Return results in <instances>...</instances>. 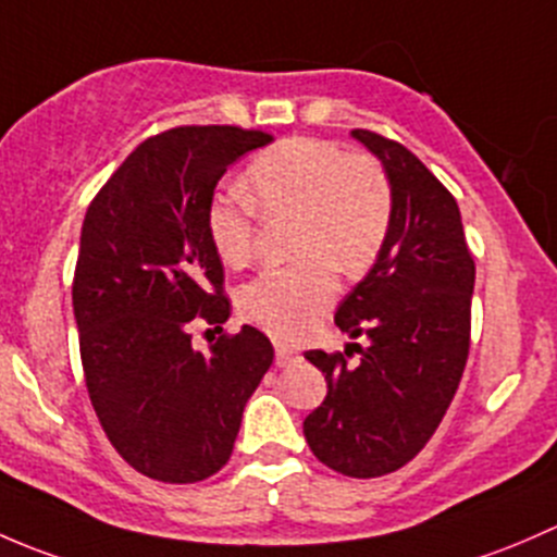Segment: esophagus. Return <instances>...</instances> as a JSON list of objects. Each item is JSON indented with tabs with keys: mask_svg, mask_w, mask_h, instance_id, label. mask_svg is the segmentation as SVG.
Wrapping results in <instances>:
<instances>
[{
	"mask_svg": "<svg viewBox=\"0 0 557 557\" xmlns=\"http://www.w3.org/2000/svg\"><path fill=\"white\" fill-rule=\"evenodd\" d=\"M295 362H300V354L292 351V348H284V346L276 348V364L278 367H289Z\"/></svg>",
	"mask_w": 557,
	"mask_h": 557,
	"instance_id": "obj_1",
	"label": "esophagus"
}]
</instances>
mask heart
<instances>
[{
    "label": "heart",
    "instance_id": "1",
    "mask_svg": "<svg viewBox=\"0 0 557 557\" xmlns=\"http://www.w3.org/2000/svg\"><path fill=\"white\" fill-rule=\"evenodd\" d=\"M244 190L249 200H211L206 233L227 268H244L257 251V211L271 220L295 216L292 255L300 260L240 286L238 313L278 341H300L335 300V268L357 276L386 246L392 180L372 154L292 136L251 160Z\"/></svg>",
    "mask_w": 557,
    "mask_h": 557
}]
</instances>
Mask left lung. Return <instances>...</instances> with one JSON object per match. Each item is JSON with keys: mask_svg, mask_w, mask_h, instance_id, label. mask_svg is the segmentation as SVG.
Wrapping results in <instances>:
<instances>
[{"mask_svg": "<svg viewBox=\"0 0 557 557\" xmlns=\"http://www.w3.org/2000/svg\"><path fill=\"white\" fill-rule=\"evenodd\" d=\"M351 136L381 158L394 220L372 271L335 313L343 332L370 343L306 351L326 397L302 434L321 463L364 480L412 461L450 407L469 357L474 260L448 187L399 141L367 128ZM354 350L360 359L348 366Z\"/></svg>", "mask_w": 557, "mask_h": 557, "instance_id": "obj_1", "label": "left lung"}]
</instances>
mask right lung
<instances>
[{
	"label": "right lung",
	"instance_id": "1",
	"mask_svg": "<svg viewBox=\"0 0 557 557\" xmlns=\"http://www.w3.org/2000/svg\"><path fill=\"white\" fill-rule=\"evenodd\" d=\"M273 136L180 125L141 141L85 211L72 281L85 386L114 450L145 478L198 483L227 463L246 399L273 362L257 326L223 332L209 355L191 324L231 317L206 233L216 182Z\"/></svg>",
	"mask_w": 557,
	"mask_h": 557
}]
</instances>
